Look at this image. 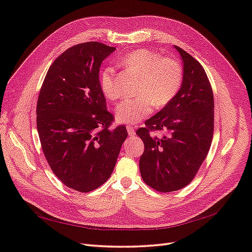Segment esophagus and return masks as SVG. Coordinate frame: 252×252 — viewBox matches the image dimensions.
<instances>
[{
  "label": "esophagus",
  "mask_w": 252,
  "mask_h": 252,
  "mask_svg": "<svg viewBox=\"0 0 252 252\" xmlns=\"http://www.w3.org/2000/svg\"><path fill=\"white\" fill-rule=\"evenodd\" d=\"M126 129H127V132H128V134L130 135V137H132V135H134V129H133V127H131V126H127L126 127Z\"/></svg>",
  "instance_id": "34e87169"
}]
</instances>
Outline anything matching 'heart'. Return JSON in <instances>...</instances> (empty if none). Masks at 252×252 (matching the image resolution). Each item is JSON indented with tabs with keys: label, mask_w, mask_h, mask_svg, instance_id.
I'll return each instance as SVG.
<instances>
[{
	"label": "heart",
	"mask_w": 252,
	"mask_h": 252,
	"mask_svg": "<svg viewBox=\"0 0 252 252\" xmlns=\"http://www.w3.org/2000/svg\"><path fill=\"white\" fill-rule=\"evenodd\" d=\"M121 65L140 76L138 97L127 99L115 109V118L121 124L135 125L147 118L154 106H166L178 93L183 78L181 64L174 58L161 57L159 53L137 50L121 59ZM99 84L105 96L110 100L121 97V91L111 67L99 75Z\"/></svg>",
	"instance_id": "obj_1"
}]
</instances>
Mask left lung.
Wrapping results in <instances>:
<instances>
[{"label":"left lung","instance_id":"8db88e82","mask_svg":"<svg viewBox=\"0 0 252 252\" xmlns=\"http://www.w3.org/2000/svg\"><path fill=\"white\" fill-rule=\"evenodd\" d=\"M182 60L183 78L176 96L137 130L144 143L140 158L143 180L167 193L187 187L198 172L211 146L214 129V97L201 64L175 45ZM154 130H165L157 137Z\"/></svg>","mask_w":252,"mask_h":252}]
</instances>
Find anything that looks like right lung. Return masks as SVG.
I'll use <instances>...</instances> for the list:
<instances>
[{
  "label": "right lung",
  "mask_w": 252,
  "mask_h": 252,
  "mask_svg": "<svg viewBox=\"0 0 252 252\" xmlns=\"http://www.w3.org/2000/svg\"><path fill=\"white\" fill-rule=\"evenodd\" d=\"M115 47L85 42L54 61L39 93L37 129L45 159L67 188L87 193L111 176L125 126L110 129L99 69Z\"/></svg>",
  "instance_id": "right-lung-1"
}]
</instances>
